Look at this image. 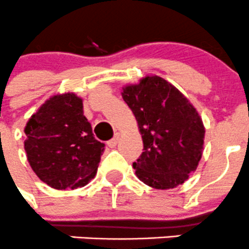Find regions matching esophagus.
Masks as SVG:
<instances>
[{
    "instance_id": "1",
    "label": "esophagus",
    "mask_w": 249,
    "mask_h": 249,
    "mask_svg": "<svg viewBox=\"0 0 249 249\" xmlns=\"http://www.w3.org/2000/svg\"><path fill=\"white\" fill-rule=\"evenodd\" d=\"M118 142H119V136L117 135V136L113 137L112 140H109V141L107 142V144H108V147H109V148H114V147L118 144Z\"/></svg>"
}]
</instances>
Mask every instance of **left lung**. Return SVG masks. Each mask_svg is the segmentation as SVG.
Segmentation results:
<instances>
[{
  "label": "left lung",
  "mask_w": 249,
  "mask_h": 249,
  "mask_svg": "<svg viewBox=\"0 0 249 249\" xmlns=\"http://www.w3.org/2000/svg\"><path fill=\"white\" fill-rule=\"evenodd\" d=\"M122 96L143 141V152L132 164L137 178L157 190L182 185L203 154L206 129L196 108L158 75L124 86Z\"/></svg>",
  "instance_id": "8db88e82"
}]
</instances>
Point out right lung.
Listing matches in <instances>:
<instances>
[{
  "instance_id": "add662e5",
  "label": "right lung",
  "mask_w": 249,
  "mask_h": 249,
  "mask_svg": "<svg viewBox=\"0 0 249 249\" xmlns=\"http://www.w3.org/2000/svg\"><path fill=\"white\" fill-rule=\"evenodd\" d=\"M24 148L34 173L54 190L78 189L97 173L105 143L93 137L74 92L51 96L25 125Z\"/></svg>"
}]
</instances>
